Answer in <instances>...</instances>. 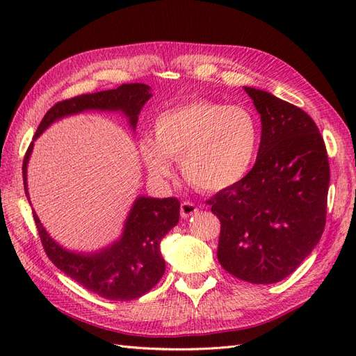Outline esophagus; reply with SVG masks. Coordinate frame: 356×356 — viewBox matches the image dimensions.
Returning a JSON list of instances; mask_svg holds the SVG:
<instances>
[{
  "mask_svg": "<svg viewBox=\"0 0 356 356\" xmlns=\"http://www.w3.org/2000/svg\"><path fill=\"white\" fill-rule=\"evenodd\" d=\"M196 212H197V207L195 203H191L188 200L181 203V217L182 218H188V217H191V215H195Z\"/></svg>",
  "mask_w": 356,
  "mask_h": 356,
  "instance_id": "34e87169",
  "label": "esophagus"
}]
</instances>
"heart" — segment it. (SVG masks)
I'll return each mask as SVG.
<instances>
[{"label": "heart", "instance_id": "obj_1", "mask_svg": "<svg viewBox=\"0 0 356 356\" xmlns=\"http://www.w3.org/2000/svg\"><path fill=\"white\" fill-rule=\"evenodd\" d=\"M153 139L139 143V153L156 178H169V160H179L193 187L220 191L251 170L261 141L257 115L246 106L196 99L157 114Z\"/></svg>", "mask_w": 356, "mask_h": 356}]
</instances>
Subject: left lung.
Returning <instances> with one entry per match:
<instances>
[{"label":"left lung","mask_w":356,"mask_h":356,"mask_svg":"<svg viewBox=\"0 0 356 356\" xmlns=\"http://www.w3.org/2000/svg\"><path fill=\"white\" fill-rule=\"evenodd\" d=\"M261 115L254 168L207 203L221 222L218 261L251 284H275L314 251L327 221L330 163L316 123L272 93L245 88Z\"/></svg>","instance_id":"obj_1"}]
</instances>
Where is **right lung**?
Segmentation results:
<instances>
[{
    "label": "right lung",
    "instance_id": "1",
    "mask_svg": "<svg viewBox=\"0 0 356 356\" xmlns=\"http://www.w3.org/2000/svg\"><path fill=\"white\" fill-rule=\"evenodd\" d=\"M149 98L152 93L147 84L131 83L118 86L113 90L80 95L60 101L46 113L34 139L58 118L86 110L122 111L129 117L132 129H135L138 114ZM32 145L34 141L29 144L22 165L28 200L26 165ZM32 213L42 248L59 270L96 296L113 301H129L148 293L163 276L165 260L161 258L159 246L165 234L175 227L179 220V200L177 197H138L126 220L120 241L101 252L89 255L63 250L47 234L34 209Z\"/></svg>",
    "mask_w": 356,
    "mask_h": 356
}]
</instances>
